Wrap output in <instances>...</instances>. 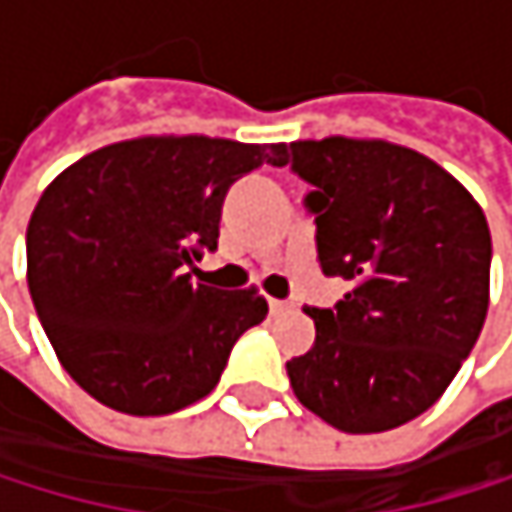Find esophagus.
<instances>
[{
  "label": "esophagus",
  "instance_id": "obj_1",
  "mask_svg": "<svg viewBox=\"0 0 512 512\" xmlns=\"http://www.w3.org/2000/svg\"><path fill=\"white\" fill-rule=\"evenodd\" d=\"M267 304H270V310H273V313H285V310H291V304H288V301H276V298H267Z\"/></svg>",
  "mask_w": 512,
  "mask_h": 512
}]
</instances>
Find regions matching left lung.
<instances>
[{"label": "left lung", "instance_id": "8db88e82", "mask_svg": "<svg viewBox=\"0 0 512 512\" xmlns=\"http://www.w3.org/2000/svg\"><path fill=\"white\" fill-rule=\"evenodd\" d=\"M291 168L316 190L325 276L350 282L334 310L307 307L316 341L285 362L304 408L344 433H384L445 393L485 313L491 233L461 181L390 141H294Z\"/></svg>", "mask_w": 512, "mask_h": 512}]
</instances>
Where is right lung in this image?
I'll return each mask as SVG.
<instances>
[{"label":"right lung","instance_id":"1","mask_svg":"<svg viewBox=\"0 0 512 512\" xmlns=\"http://www.w3.org/2000/svg\"><path fill=\"white\" fill-rule=\"evenodd\" d=\"M285 144L150 134L64 168L27 227V285L67 375L137 418L171 415L221 381L242 331L264 322L258 288L221 291L187 267L218 248L227 190Z\"/></svg>","mask_w":512,"mask_h":512}]
</instances>
